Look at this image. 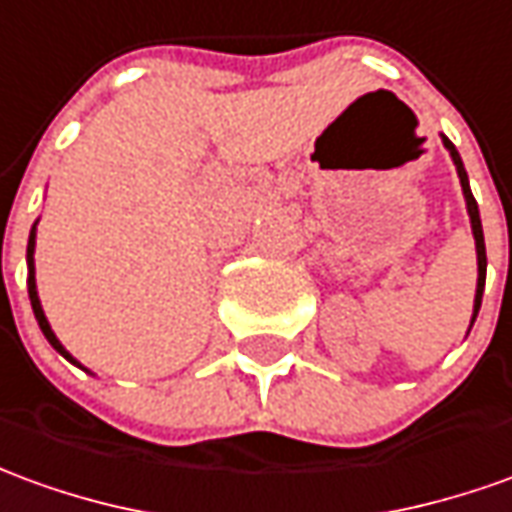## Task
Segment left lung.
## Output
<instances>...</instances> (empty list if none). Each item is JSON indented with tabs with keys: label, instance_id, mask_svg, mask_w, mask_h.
I'll return each mask as SVG.
<instances>
[{
	"label": "left lung",
	"instance_id": "8db88e82",
	"mask_svg": "<svg viewBox=\"0 0 512 512\" xmlns=\"http://www.w3.org/2000/svg\"><path fill=\"white\" fill-rule=\"evenodd\" d=\"M443 146L449 149V155L455 160V169L457 177H460V185H463V196H466V210H468V219H471V232H474V244H477V293H474V316H471V324H474V318L480 313L482 305V291H485V268H488V257H485V238H482V221H480V207H477V199L471 194V188H468V174L463 169V160L457 155L455 144L443 135Z\"/></svg>",
	"mask_w": 512,
	"mask_h": 512
}]
</instances>
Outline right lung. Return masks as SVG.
<instances>
[{
    "mask_svg": "<svg viewBox=\"0 0 512 512\" xmlns=\"http://www.w3.org/2000/svg\"><path fill=\"white\" fill-rule=\"evenodd\" d=\"M35 224H38V221H35ZM35 224H32V230H30V241H27V271H30V274H27V291H30L32 313H35V318H38V327H41V332H44V335H46V341L52 343L57 352L66 357V360H71L74 366H80V363H77V360H74V357H71L69 352H66V346L57 341V335H55V332H52V327H49V321H46V316H44V307H41V299H38V288H35V257H32V255H35ZM85 371H88V368H85Z\"/></svg>",
    "mask_w": 512,
    "mask_h": 512,
    "instance_id": "1",
    "label": "right lung"
}]
</instances>
